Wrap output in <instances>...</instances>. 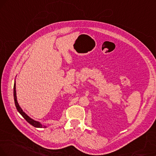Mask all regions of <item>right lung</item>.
Instances as JSON below:
<instances>
[{"label": "right lung", "mask_w": 156, "mask_h": 156, "mask_svg": "<svg viewBox=\"0 0 156 156\" xmlns=\"http://www.w3.org/2000/svg\"><path fill=\"white\" fill-rule=\"evenodd\" d=\"M13 98H14V102H15V105H16V108L17 109V111H19V113H20L22 116L24 117L25 120L29 124H30L32 126H34V127H37V128H42L43 126L40 124V122H37V121H34L33 119H32L30 117H29L25 113L24 111H22V109L21 108V107L19 106L18 102H17V99H16V83H14V86H13ZM44 127H45V126H44Z\"/></svg>", "instance_id": "right-lung-1"}]
</instances>
